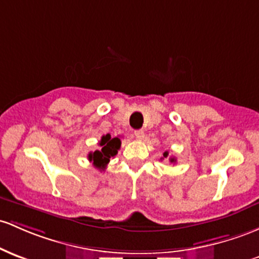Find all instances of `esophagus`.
I'll use <instances>...</instances> for the list:
<instances>
[{"label": "esophagus", "instance_id": "34e87169", "mask_svg": "<svg viewBox=\"0 0 259 259\" xmlns=\"http://www.w3.org/2000/svg\"><path fill=\"white\" fill-rule=\"evenodd\" d=\"M134 135L136 136V139H139V140H141V139L144 138V130H141V129H139V130H135L134 132Z\"/></svg>", "mask_w": 259, "mask_h": 259}]
</instances>
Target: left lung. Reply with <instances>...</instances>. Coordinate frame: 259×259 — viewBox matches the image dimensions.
Returning <instances> with one entry per match:
<instances>
[{
  "instance_id": "1",
  "label": "left lung",
  "mask_w": 259,
  "mask_h": 259,
  "mask_svg": "<svg viewBox=\"0 0 259 259\" xmlns=\"http://www.w3.org/2000/svg\"><path fill=\"white\" fill-rule=\"evenodd\" d=\"M168 157V151H166L163 153V157L161 158V160H163V158H167ZM169 162H171V163H176V158L175 157H169Z\"/></svg>"
}]
</instances>
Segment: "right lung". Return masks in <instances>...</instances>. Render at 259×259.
Segmentation results:
<instances>
[{
  "mask_svg": "<svg viewBox=\"0 0 259 259\" xmlns=\"http://www.w3.org/2000/svg\"><path fill=\"white\" fill-rule=\"evenodd\" d=\"M99 149L95 152L88 153V160L93 163L96 168L104 171L107 164L109 163L110 158L114 157L118 153V150L120 149L121 141L119 138H112L110 134L102 136L99 141Z\"/></svg>",
  "mask_w": 259,
  "mask_h": 259,
  "instance_id": "right-lung-1",
  "label": "right lung"
}]
</instances>
